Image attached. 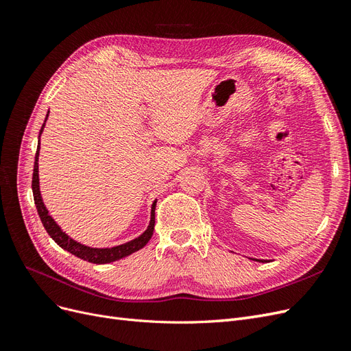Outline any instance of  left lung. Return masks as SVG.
I'll return each mask as SVG.
<instances>
[{
  "label": "left lung",
  "mask_w": 351,
  "mask_h": 351,
  "mask_svg": "<svg viewBox=\"0 0 351 351\" xmlns=\"http://www.w3.org/2000/svg\"><path fill=\"white\" fill-rule=\"evenodd\" d=\"M253 261H258V262H267V261H261V259H253Z\"/></svg>",
  "instance_id": "1"
}]
</instances>
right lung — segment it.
I'll return each instance as SVG.
<instances>
[{"mask_svg": "<svg viewBox=\"0 0 351 351\" xmlns=\"http://www.w3.org/2000/svg\"><path fill=\"white\" fill-rule=\"evenodd\" d=\"M49 112V111H48ZM47 119H48V114H47ZM47 119L40 127V132H39V139H40V134L44 132V127L47 123ZM39 142H38V149H36V155H35V165H34V177H32V190H34V199H35V205L38 209V214L39 218L42 221V224H44L45 230L48 234L51 236V239L54 240L60 247H62L64 250L70 252L74 256H77L83 261H88L90 263H110L114 261H119L123 259L125 256H129V254L141 250L142 247L146 246V243L151 240L152 234H154V227H155V206H156V200H154L152 208H151V221H149V226L147 228L142 232L139 237H136L130 241L123 243L120 246H114V247H89V246H84V244L73 240L70 236H67L64 231L61 230V227L57 224L49 214H48V209L44 205V200H42L40 196V190H39Z\"/></svg>", "mask_w": 351, "mask_h": 351, "instance_id": "right-lung-1", "label": "right lung"}]
</instances>
